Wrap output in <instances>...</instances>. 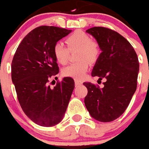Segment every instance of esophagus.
<instances>
[{
    "mask_svg": "<svg viewBox=\"0 0 149 149\" xmlns=\"http://www.w3.org/2000/svg\"><path fill=\"white\" fill-rule=\"evenodd\" d=\"M82 84V82L81 81H79V80H75V85L76 86H78V85H81Z\"/></svg>",
    "mask_w": 149,
    "mask_h": 149,
    "instance_id": "34e87169",
    "label": "esophagus"
}]
</instances>
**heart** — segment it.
<instances>
[{
  "instance_id": "heart-1",
  "label": "heart",
  "mask_w": 149,
  "mask_h": 149,
  "mask_svg": "<svg viewBox=\"0 0 149 149\" xmlns=\"http://www.w3.org/2000/svg\"><path fill=\"white\" fill-rule=\"evenodd\" d=\"M65 43L56 42L53 46V54L56 60L61 65H65L68 61L70 51L78 49L77 60L79 61L68 65L63 68L62 73L65 77L81 80L85 77L88 70V62L93 63L100 54V48L97 42L90 39L84 32L77 30L69 35Z\"/></svg>"
}]
</instances>
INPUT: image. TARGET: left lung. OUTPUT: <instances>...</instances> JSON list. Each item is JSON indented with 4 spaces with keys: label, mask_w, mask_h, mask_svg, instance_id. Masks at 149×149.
I'll return each mask as SVG.
<instances>
[{
    "label": "left lung",
    "mask_w": 149,
    "mask_h": 149,
    "mask_svg": "<svg viewBox=\"0 0 149 149\" xmlns=\"http://www.w3.org/2000/svg\"><path fill=\"white\" fill-rule=\"evenodd\" d=\"M97 40L101 53L92 71L99 81L105 79L104 87L84 82L88 89L84 104L92 117L110 122L125 112L136 92L139 61L133 47L116 31L104 27L86 30Z\"/></svg>",
    "instance_id": "1"
}]
</instances>
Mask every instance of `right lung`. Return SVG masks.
<instances>
[{"mask_svg": "<svg viewBox=\"0 0 149 149\" xmlns=\"http://www.w3.org/2000/svg\"><path fill=\"white\" fill-rule=\"evenodd\" d=\"M72 30L40 26L28 33L19 45L12 61V81L22 110L31 120L44 127L61 121L75 83L65 77L52 88L49 79L59 72L53 46Z\"/></svg>", "mask_w": 149, "mask_h": 149, "instance_id": "obj_1", "label": "right lung"}]
</instances>
